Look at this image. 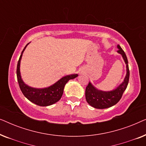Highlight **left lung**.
<instances>
[{
    "label": "left lung",
    "instance_id": "8db88e82",
    "mask_svg": "<svg viewBox=\"0 0 146 146\" xmlns=\"http://www.w3.org/2000/svg\"><path fill=\"white\" fill-rule=\"evenodd\" d=\"M118 50L117 52L121 54L125 64H126L127 73L125 76L124 80L116 89L110 92H102L96 89L90 82L86 88V99L87 102L91 106L98 109L108 108L116 104L119 101L122 96L123 92L126 89L128 84L129 78V70L128 67V61L127 56L125 55L124 51L120 47V46L117 45Z\"/></svg>",
    "mask_w": 146,
    "mask_h": 146
}]
</instances>
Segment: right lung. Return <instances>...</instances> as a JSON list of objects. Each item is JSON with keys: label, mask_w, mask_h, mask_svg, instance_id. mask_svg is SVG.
I'll use <instances>...</instances> for the list:
<instances>
[{"label": "right lung", "mask_w": 146, "mask_h": 146, "mask_svg": "<svg viewBox=\"0 0 146 146\" xmlns=\"http://www.w3.org/2000/svg\"><path fill=\"white\" fill-rule=\"evenodd\" d=\"M29 44V43H28L25 48L23 49L17 64V76L19 87L24 96L33 103L40 106H50L60 100L63 94L64 88L66 84L68 82L69 80L74 79L77 77L78 74H74L65 76L55 84H54L53 85L42 89L34 88H31L26 85L23 82V80L21 79V73H20V63H21V60L23 52Z\"/></svg>", "instance_id": "right-lung-1"}]
</instances>
